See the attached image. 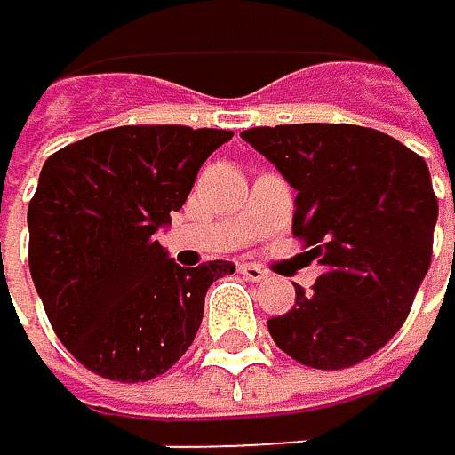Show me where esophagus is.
I'll list each match as a JSON object with an SVG mask.
<instances>
[{
  "label": "esophagus",
  "mask_w": 455,
  "mask_h": 455,
  "mask_svg": "<svg viewBox=\"0 0 455 455\" xmlns=\"http://www.w3.org/2000/svg\"><path fill=\"white\" fill-rule=\"evenodd\" d=\"M238 270H241V275L249 278V281H265V278H267V273H265L259 265H254V262H241Z\"/></svg>",
  "instance_id": "esophagus-1"
}]
</instances>
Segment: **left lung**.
Masks as SVG:
<instances>
[{"mask_svg":"<svg viewBox=\"0 0 455 455\" xmlns=\"http://www.w3.org/2000/svg\"><path fill=\"white\" fill-rule=\"evenodd\" d=\"M295 190L292 233L322 265L314 292L267 319L275 346L316 370H343L383 348L411 314L432 262L437 196L421 155L348 123L241 133ZM455 212V204H453Z\"/></svg>","mask_w":455,"mask_h":455,"instance_id":"left-lung-1","label":"left lung"}]
</instances>
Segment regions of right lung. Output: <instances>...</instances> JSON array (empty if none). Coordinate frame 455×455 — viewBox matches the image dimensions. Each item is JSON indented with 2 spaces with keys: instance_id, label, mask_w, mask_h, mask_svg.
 Here are the masks:
<instances>
[{
  "instance_id": "add662e5",
  "label": "right lung",
  "mask_w": 455,
  "mask_h": 455,
  "mask_svg": "<svg viewBox=\"0 0 455 455\" xmlns=\"http://www.w3.org/2000/svg\"><path fill=\"white\" fill-rule=\"evenodd\" d=\"M233 131L120 125L52 152L28 204V270L69 354L101 378L141 383L190 348L209 287L235 270L177 265L157 243L204 160Z\"/></svg>"
}]
</instances>
